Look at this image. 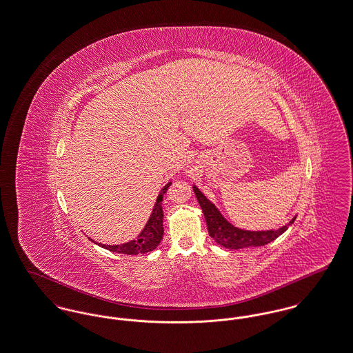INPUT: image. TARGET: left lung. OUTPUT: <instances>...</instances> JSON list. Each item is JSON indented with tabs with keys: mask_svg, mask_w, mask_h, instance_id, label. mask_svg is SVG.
<instances>
[{
	"mask_svg": "<svg viewBox=\"0 0 353 353\" xmlns=\"http://www.w3.org/2000/svg\"><path fill=\"white\" fill-rule=\"evenodd\" d=\"M193 192L205 216L209 236L224 248L243 249L247 247L265 245L276 240L280 234H283L296 220V217H293L287 225L270 230H245L237 228L224 219L220 210L208 200L196 185H193Z\"/></svg>",
	"mask_w": 353,
	"mask_h": 353,
	"instance_id": "left-lung-1",
	"label": "left lung"
}]
</instances>
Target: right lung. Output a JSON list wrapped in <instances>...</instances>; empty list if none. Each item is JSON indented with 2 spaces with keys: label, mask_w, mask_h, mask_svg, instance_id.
Listing matches in <instances>:
<instances>
[{
  "label": "right lung",
  "mask_w": 353,
  "mask_h": 353,
  "mask_svg": "<svg viewBox=\"0 0 353 353\" xmlns=\"http://www.w3.org/2000/svg\"><path fill=\"white\" fill-rule=\"evenodd\" d=\"M172 183H168L165 187L160 190V194L157 196L156 204L152 210V214L146 223L145 227L143 229V232L139 234V237L136 240L128 241L125 244L120 245H106V244H97L94 243L92 239H89L90 241H93L94 244L108 249L110 252H116V253H124V254H139V253H148L152 252L153 249L157 248V245L161 243L163 240V234H164V227H163V219H164V212H163V199L164 194L168 190V188L170 187Z\"/></svg>",
  "instance_id": "obj_1"
}]
</instances>
